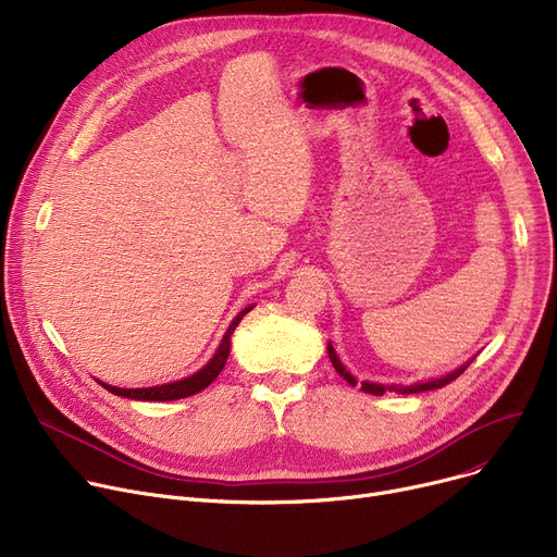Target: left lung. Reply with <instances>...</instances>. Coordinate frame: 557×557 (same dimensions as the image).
I'll return each instance as SVG.
<instances>
[{"instance_id":"1","label":"left lung","mask_w":557,"mask_h":557,"mask_svg":"<svg viewBox=\"0 0 557 557\" xmlns=\"http://www.w3.org/2000/svg\"><path fill=\"white\" fill-rule=\"evenodd\" d=\"M327 352H330V359H332V366L336 368V372H338L343 379H347V384L357 386L355 376L349 374V372H345V368H343V363L338 361V357H336V352H334V347H332V345H327ZM467 366H470V363H467ZM467 366H462V368L454 370V372H451V374H447V376L433 379V382H424V384H416V386H391V391H393V393H401V395H408V393H422V391L443 388L445 384L454 382V379H456L458 374H462V370H465ZM361 391H363V393H370V395H384V393H386V386H382V384H370V382H363V384H361Z\"/></svg>"}]
</instances>
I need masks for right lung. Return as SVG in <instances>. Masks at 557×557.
<instances>
[{"instance_id": "obj_1", "label": "right lung", "mask_w": 557, "mask_h": 557, "mask_svg": "<svg viewBox=\"0 0 557 557\" xmlns=\"http://www.w3.org/2000/svg\"><path fill=\"white\" fill-rule=\"evenodd\" d=\"M252 307L244 309L237 318L232 320V325L227 327L214 359L205 366L202 370H198L196 374L183 379V382H173V384H164V386H153V388H116V386H108L103 384L106 391H110L112 395H120V397H128V399H141V401H171V399H183V397H189V395H196L200 393L202 388H208L214 379L219 376V372L223 370L225 361H227V355H230V336L234 332V327H237L242 323V318L250 311Z\"/></svg>"}]
</instances>
